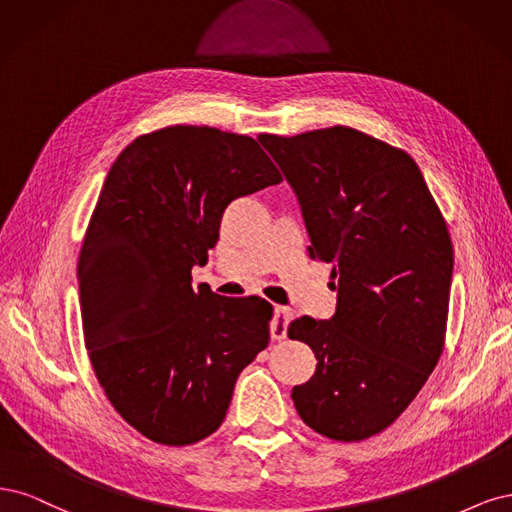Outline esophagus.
I'll return each mask as SVG.
<instances>
[{
	"label": "esophagus",
	"mask_w": 512,
	"mask_h": 512,
	"mask_svg": "<svg viewBox=\"0 0 512 512\" xmlns=\"http://www.w3.org/2000/svg\"><path fill=\"white\" fill-rule=\"evenodd\" d=\"M289 321H291V310L285 306H274V317L270 323L272 340H283L287 336Z\"/></svg>",
	"instance_id": "34e87169"
}]
</instances>
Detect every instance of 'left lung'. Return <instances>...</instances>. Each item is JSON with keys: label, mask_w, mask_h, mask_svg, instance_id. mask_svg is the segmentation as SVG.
Segmentation results:
<instances>
[{"label": "left lung", "mask_w": 512, "mask_h": 512, "mask_svg": "<svg viewBox=\"0 0 512 512\" xmlns=\"http://www.w3.org/2000/svg\"><path fill=\"white\" fill-rule=\"evenodd\" d=\"M293 187L308 255L332 266L329 321L300 317L317 370L291 398L317 434L359 442L383 432L430 378L444 349L453 276L447 221L408 153L353 127L261 134Z\"/></svg>", "instance_id": "left-lung-1"}]
</instances>
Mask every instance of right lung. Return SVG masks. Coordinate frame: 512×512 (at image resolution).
<instances>
[{
    "label": "right lung",
    "instance_id": "add662e5",
    "mask_svg": "<svg viewBox=\"0 0 512 512\" xmlns=\"http://www.w3.org/2000/svg\"><path fill=\"white\" fill-rule=\"evenodd\" d=\"M283 176L257 140L172 125L112 163L78 257L85 346L106 398L148 440L221 427L240 372L268 346L272 304L191 287L236 197Z\"/></svg>",
    "mask_w": 512,
    "mask_h": 512
}]
</instances>
